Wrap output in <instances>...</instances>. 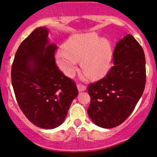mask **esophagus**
<instances>
[{"label":"esophagus","instance_id":"esophagus-1","mask_svg":"<svg viewBox=\"0 0 157 157\" xmlns=\"http://www.w3.org/2000/svg\"><path fill=\"white\" fill-rule=\"evenodd\" d=\"M77 87H78V90L79 91V92H82V91H84L86 90V87L84 85H81V84H78Z\"/></svg>","mask_w":157,"mask_h":157}]
</instances>
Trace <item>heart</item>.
I'll list each match as a JSON object with an SVG mask.
<instances>
[{
    "mask_svg": "<svg viewBox=\"0 0 157 157\" xmlns=\"http://www.w3.org/2000/svg\"><path fill=\"white\" fill-rule=\"evenodd\" d=\"M78 60H82V69L89 78H101L112 67V45L96 33L72 36L56 54V61L66 75L72 76L77 69Z\"/></svg>",
    "mask_w": 157,
    "mask_h": 157,
    "instance_id": "b5f03b06",
    "label": "heart"
}]
</instances>
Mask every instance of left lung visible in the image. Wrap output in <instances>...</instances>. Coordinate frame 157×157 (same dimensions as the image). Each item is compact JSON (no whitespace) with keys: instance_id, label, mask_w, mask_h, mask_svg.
Returning <instances> with one entry per match:
<instances>
[{"instance_id":"1","label":"left lung","mask_w":157,"mask_h":157,"mask_svg":"<svg viewBox=\"0 0 157 157\" xmlns=\"http://www.w3.org/2000/svg\"><path fill=\"white\" fill-rule=\"evenodd\" d=\"M113 61L105 78L88 86L89 116L106 129L120 125L132 113L146 80L145 53L132 35L127 34L116 44Z\"/></svg>"}]
</instances>
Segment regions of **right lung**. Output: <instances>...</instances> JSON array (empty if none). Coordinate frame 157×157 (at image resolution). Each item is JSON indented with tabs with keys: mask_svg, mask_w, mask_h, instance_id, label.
<instances>
[{
	"mask_svg": "<svg viewBox=\"0 0 157 157\" xmlns=\"http://www.w3.org/2000/svg\"><path fill=\"white\" fill-rule=\"evenodd\" d=\"M48 30L37 27L20 44L12 66V84L23 114L33 124L53 129L64 121L78 94L75 83L56 64Z\"/></svg>",
	"mask_w": 157,
	"mask_h": 157,
	"instance_id": "add662e5",
	"label": "right lung"
}]
</instances>
